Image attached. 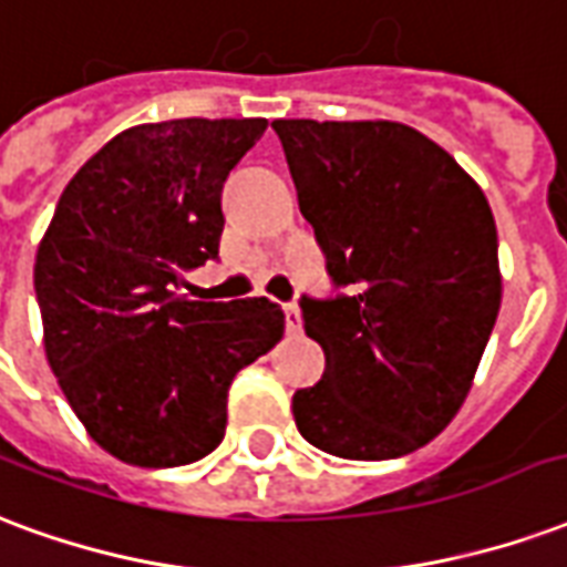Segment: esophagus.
<instances>
[{
	"instance_id": "esophagus-1",
	"label": "esophagus",
	"mask_w": 567,
	"mask_h": 567,
	"mask_svg": "<svg viewBox=\"0 0 567 567\" xmlns=\"http://www.w3.org/2000/svg\"><path fill=\"white\" fill-rule=\"evenodd\" d=\"M284 311H287V329H289V332H299V329H301V308H299V305H287Z\"/></svg>"
}]
</instances>
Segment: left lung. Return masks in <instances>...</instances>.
Returning a JSON list of instances; mask_svg holds the SVG:
<instances>
[{
    "instance_id": "8db88e82",
    "label": "left lung",
    "mask_w": 567,
    "mask_h": 567,
    "mask_svg": "<svg viewBox=\"0 0 567 567\" xmlns=\"http://www.w3.org/2000/svg\"><path fill=\"white\" fill-rule=\"evenodd\" d=\"M299 208L350 296L301 299L320 383L301 437L378 462L414 453L465 404L502 308L498 235L477 181L395 120H275Z\"/></svg>"
}]
</instances>
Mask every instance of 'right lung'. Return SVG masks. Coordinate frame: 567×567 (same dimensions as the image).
Wrapping results in <instances>:
<instances>
[{
    "mask_svg": "<svg viewBox=\"0 0 567 567\" xmlns=\"http://www.w3.org/2000/svg\"><path fill=\"white\" fill-rule=\"evenodd\" d=\"M266 117H181L114 135L65 184L35 254L44 353L86 435L126 465L175 468L226 432V392L284 338L275 301H193L217 259L220 189Z\"/></svg>",
    "mask_w": 567,
    "mask_h": 567,
    "instance_id": "right-lung-1",
    "label": "right lung"
}]
</instances>
